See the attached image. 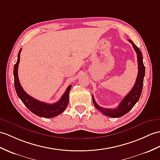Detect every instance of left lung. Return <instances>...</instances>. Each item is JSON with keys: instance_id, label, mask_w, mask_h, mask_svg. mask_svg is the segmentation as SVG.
<instances>
[{"instance_id": "8db88e82", "label": "left lung", "mask_w": 160, "mask_h": 160, "mask_svg": "<svg viewBox=\"0 0 160 160\" xmlns=\"http://www.w3.org/2000/svg\"><path fill=\"white\" fill-rule=\"evenodd\" d=\"M128 41L130 42L132 46H133V48L134 49L136 54H137L138 58V72L134 87L132 88L131 91L124 97V98L119 103L118 108H113V109L112 108V109L111 108H105L100 107L96 102L93 96L92 95L93 103L97 109L99 110L101 112H102L104 115L111 117L112 118H120V117L124 115L129 112L132 107L134 106L135 104L138 101L142 90L143 81L145 74V67L144 66L142 61V54L141 51L134 43L133 41L130 39H128Z\"/></svg>"}]
</instances>
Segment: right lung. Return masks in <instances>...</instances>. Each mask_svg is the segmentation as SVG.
<instances>
[{
    "instance_id": "obj_1",
    "label": "right lung",
    "mask_w": 160,
    "mask_h": 160,
    "mask_svg": "<svg viewBox=\"0 0 160 160\" xmlns=\"http://www.w3.org/2000/svg\"><path fill=\"white\" fill-rule=\"evenodd\" d=\"M22 49H20L18 53V60L16 64L14 65L13 75H14V85L17 94L19 98L21 99L22 102L28 109L33 112L34 114L38 117L45 118H51L53 117L58 116L63 112L68 104V95L69 92L71 90V85H69L67 90L61 97V98L54 104H48L41 101L34 99L32 96L28 95L22 88V85L19 83L18 78V64L19 63V58H20V53Z\"/></svg>"
}]
</instances>
